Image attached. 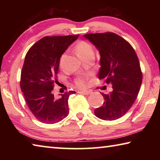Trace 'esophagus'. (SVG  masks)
Here are the masks:
<instances>
[{"mask_svg":"<svg viewBox=\"0 0 160 160\" xmlns=\"http://www.w3.org/2000/svg\"><path fill=\"white\" fill-rule=\"evenodd\" d=\"M78 93L85 94V95H88V94H90L92 93V92L91 91H79V92H78Z\"/></svg>","mask_w":160,"mask_h":160,"instance_id":"1","label":"esophagus"}]
</instances>
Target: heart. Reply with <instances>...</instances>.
<instances>
[{
    "instance_id": "1",
    "label": "heart",
    "mask_w": 160,
    "mask_h": 160,
    "mask_svg": "<svg viewBox=\"0 0 160 160\" xmlns=\"http://www.w3.org/2000/svg\"><path fill=\"white\" fill-rule=\"evenodd\" d=\"M75 51L78 56L82 59L89 56H94V48L90 43L85 41H80L75 45ZM88 77L79 76L75 80V85L79 88H85L87 86Z\"/></svg>"
}]
</instances>
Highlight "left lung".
<instances>
[{"mask_svg":"<svg viewBox=\"0 0 160 160\" xmlns=\"http://www.w3.org/2000/svg\"><path fill=\"white\" fill-rule=\"evenodd\" d=\"M99 50V79L112 85V92L101 93L104 102L94 110L100 119L113 121L122 117L131 109L141 86L142 74L140 62L129 43L113 32L84 35Z\"/></svg>","mask_w":160,"mask_h":160,"instance_id":"8db88e82","label":"left lung"}]
</instances>
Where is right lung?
<instances>
[{
    "instance_id": "right-lung-1",
    "label": "right lung",
    "mask_w": 160,
    "mask_h": 160,
    "mask_svg": "<svg viewBox=\"0 0 160 160\" xmlns=\"http://www.w3.org/2000/svg\"><path fill=\"white\" fill-rule=\"evenodd\" d=\"M79 34L43 37L27 53L21 71L20 88L29 110L40 122L58 123L68 115V98L75 91L54 97L60 58Z\"/></svg>"
}]
</instances>
